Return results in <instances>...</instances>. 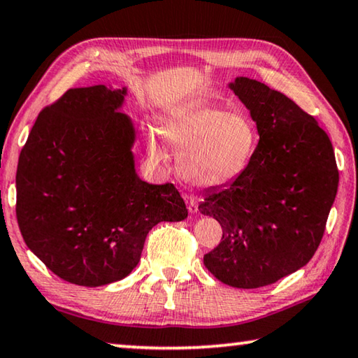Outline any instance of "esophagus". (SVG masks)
<instances>
[{"label":"esophagus","mask_w":358,"mask_h":358,"mask_svg":"<svg viewBox=\"0 0 358 358\" xmlns=\"http://www.w3.org/2000/svg\"><path fill=\"white\" fill-rule=\"evenodd\" d=\"M185 200H187V210H189L192 214L198 211V201H196V196L194 195H185Z\"/></svg>","instance_id":"34e87169"}]
</instances>
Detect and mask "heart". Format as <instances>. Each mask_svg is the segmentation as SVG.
Wrapping results in <instances>:
<instances>
[{"label": "heart", "instance_id": "obj_1", "mask_svg": "<svg viewBox=\"0 0 358 358\" xmlns=\"http://www.w3.org/2000/svg\"><path fill=\"white\" fill-rule=\"evenodd\" d=\"M162 137L179 153V171L189 182L217 187L232 182L248 168L255 155L259 133L243 112H227L213 106H196L166 118ZM150 152L164 157L155 136Z\"/></svg>", "mask_w": 358, "mask_h": 358}]
</instances>
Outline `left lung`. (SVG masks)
<instances>
[{
	"instance_id": "left-lung-1",
	"label": "left lung",
	"mask_w": 358,
	"mask_h": 358,
	"mask_svg": "<svg viewBox=\"0 0 358 358\" xmlns=\"http://www.w3.org/2000/svg\"><path fill=\"white\" fill-rule=\"evenodd\" d=\"M251 112L259 142L248 168L198 206L222 227L203 257L219 282L261 288L312 259L325 234L339 171L328 134L283 92L256 80L230 85Z\"/></svg>"
}]
</instances>
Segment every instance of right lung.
I'll return each mask as SVG.
<instances>
[{
	"label": "right lung",
	"mask_w": 358,
	"mask_h": 358,
	"mask_svg": "<svg viewBox=\"0 0 358 358\" xmlns=\"http://www.w3.org/2000/svg\"><path fill=\"white\" fill-rule=\"evenodd\" d=\"M126 90L73 87L45 107L22 148L15 216L29 248L65 282L102 287L129 275L158 222L187 217L174 184L137 178Z\"/></svg>",
	"instance_id": "add662e5"
}]
</instances>
